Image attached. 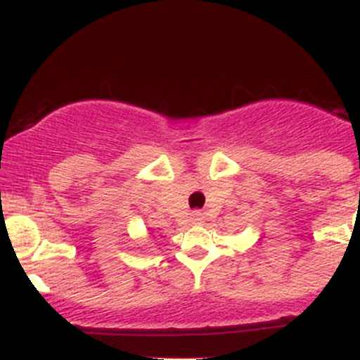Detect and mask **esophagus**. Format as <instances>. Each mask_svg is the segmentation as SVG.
Listing matches in <instances>:
<instances>
[{
  "label": "esophagus",
  "instance_id": "obj_1",
  "mask_svg": "<svg viewBox=\"0 0 360 360\" xmlns=\"http://www.w3.org/2000/svg\"><path fill=\"white\" fill-rule=\"evenodd\" d=\"M202 219H203V214L200 212V210H193V212H191V223L198 224V223H202Z\"/></svg>",
  "mask_w": 360,
  "mask_h": 360
}]
</instances>
